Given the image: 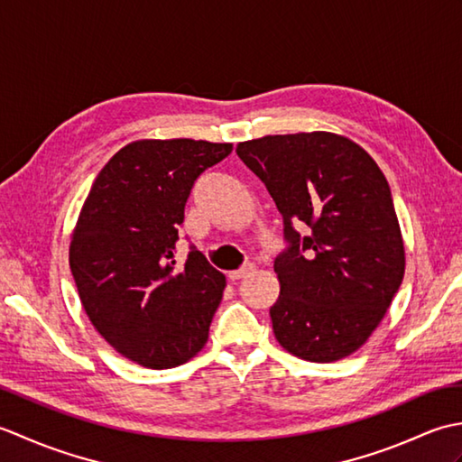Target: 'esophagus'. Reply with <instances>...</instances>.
Segmentation results:
<instances>
[{
  "instance_id": "esophagus-1",
  "label": "esophagus",
  "mask_w": 462,
  "mask_h": 462,
  "mask_svg": "<svg viewBox=\"0 0 462 462\" xmlns=\"http://www.w3.org/2000/svg\"><path fill=\"white\" fill-rule=\"evenodd\" d=\"M254 263H246V266H242L240 270H234V272H228V278L232 280V282H238V280H242V278H246L248 273H252L254 272Z\"/></svg>"
}]
</instances>
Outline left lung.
I'll list each match as a JSON object with an SVG mask.
<instances>
[{
    "mask_svg": "<svg viewBox=\"0 0 462 462\" xmlns=\"http://www.w3.org/2000/svg\"><path fill=\"white\" fill-rule=\"evenodd\" d=\"M266 184L290 248L273 262V336L291 356L331 363L377 329L405 273L403 234L385 174L343 134L313 131L238 143ZM306 223L308 237L293 225Z\"/></svg>",
    "mask_w": 462,
    "mask_h": 462,
    "instance_id": "left-lung-1",
    "label": "left lung"
}]
</instances>
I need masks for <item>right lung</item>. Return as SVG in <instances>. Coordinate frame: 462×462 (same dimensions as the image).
Returning a JSON list of instances; mask_svg holds the SVG:
<instances>
[{"instance_id":"add662e5","label":"right lung","mask_w":462,"mask_h":462,"mask_svg":"<svg viewBox=\"0 0 462 462\" xmlns=\"http://www.w3.org/2000/svg\"><path fill=\"white\" fill-rule=\"evenodd\" d=\"M230 152V143L194 139L129 143L83 202L69 246L83 310L143 367L182 365L208 341L226 276L194 248L179 268L174 250L194 180Z\"/></svg>"}]
</instances>
